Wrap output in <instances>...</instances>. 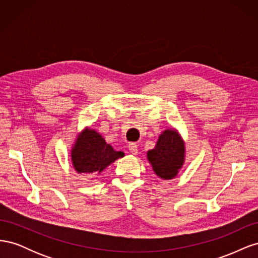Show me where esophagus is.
<instances>
[{
  "mask_svg": "<svg viewBox=\"0 0 258 258\" xmlns=\"http://www.w3.org/2000/svg\"><path fill=\"white\" fill-rule=\"evenodd\" d=\"M128 148H129V151H130L131 154H134V155L138 154V145L136 143H130L128 145Z\"/></svg>",
  "mask_w": 258,
  "mask_h": 258,
  "instance_id": "obj_1",
  "label": "esophagus"
}]
</instances>
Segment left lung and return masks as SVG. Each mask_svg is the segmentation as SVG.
Returning a JSON list of instances; mask_svg holds the SVG:
<instances>
[{
	"mask_svg": "<svg viewBox=\"0 0 258 258\" xmlns=\"http://www.w3.org/2000/svg\"><path fill=\"white\" fill-rule=\"evenodd\" d=\"M185 146L175 130H166L160 135L154 150L148 151L147 158L155 173L161 178H173L184 162Z\"/></svg>",
	"mask_w": 258,
	"mask_h": 258,
	"instance_id": "8db88e82",
	"label": "left lung"
}]
</instances>
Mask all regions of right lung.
Returning a JSON list of instances; mask_svg holds the SVG:
<instances>
[{
  "label": "right lung",
  "mask_w": 258,
  "mask_h": 258,
  "mask_svg": "<svg viewBox=\"0 0 258 258\" xmlns=\"http://www.w3.org/2000/svg\"><path fill=\"white\" fill-rule=\"evenodd\" d=\"M122 156V152L114 151L95 130L87 129L77 138L72 150V162L79 173H100Z\"/></svg>",
  "instance_id": "1"
}]
</instances>
